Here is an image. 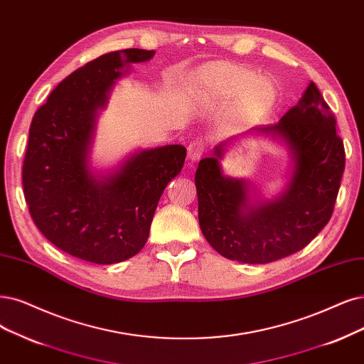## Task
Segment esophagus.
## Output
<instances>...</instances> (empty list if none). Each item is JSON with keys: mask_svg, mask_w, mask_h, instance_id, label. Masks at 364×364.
Listing matches in <instances>:
<instances>
[{"mask_svg": "<svg viewBox=\"0 0 364 364\" xmlns=\"http://www.w3.org/2000/svg\"><path fill=\"white\" fill-rule=\"evenodd\" d=\"M205 146L207 145H205L204 141H200V139L192 141L189 144V146H187V156H189V159L192 161H196V160H199L200 157H203V154L205 153V150H207Z\"/></svg>", "mask_w": 364, "mask_h": 364, "instance_id": "obj_1", "label": "esophagus"}]
</instances>
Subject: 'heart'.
I'll return each instance as SVG.
<instances>
[{"label": "heart", "mask_w": 364, "mask_h": 364, "mask_svg": "<svg viewBox=\"0 0 364 364\" xmlns=\"http://www.w3.org/2000/svg\"><path fill=\"white\" fill-rule=\"evenodd\" d=\"M195 94L205 103H225L237 97V112L253 118L272 109L277 99V88L272 79L258 76L250 67L216 61L196 73Z\"/></svg>", "instance_id": "1"}]
</instances>
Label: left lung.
Here are the masks:
<instances>
[{
	"label": "left lung",
	"mask_w": 364,
	"mask_h": 364,
	"mask_svg": "<svg viewBox=\"0 0 364 364\" xmlns=\"http://www.w3.org/2000/svg\"><path fill=\"white\" fill-rule=\"evenodd\" d=\"M258 130L279 133L294 154L292 178L274 203L247 205L246 183L222 175V145L195 173L200 231L222 257L243 264L273 262L311 243L331 218L345 169L336 118L315 82L279 123Z\"/></svg>",
	"instance_id": "1"
}]
</instances>
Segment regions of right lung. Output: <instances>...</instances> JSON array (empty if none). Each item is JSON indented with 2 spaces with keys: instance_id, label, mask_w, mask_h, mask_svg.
I'll list each match as a JSON object with an SVG mask.
<instances>
[{
  "instance_id": "right-lung-1",
  "label": "right lung",
  "mask_w": 364,
  "mask_h": 364,
  "mask_svg": "<svg viewBox=\"0 0 364 364\" xmlns=\"http://www.w3.org/2000/svg\"><path fill=\"white\" fill-rule=\"evenodd\" d=\"M153 55L105 53L63 79L33 117L22 166L26 205L38 231L75 258L115 264L141 252L159 199L184 165L183 145L134 154L105 181L87 165L96 112L114 80Z\"/></svg>"
}]
</instances>
